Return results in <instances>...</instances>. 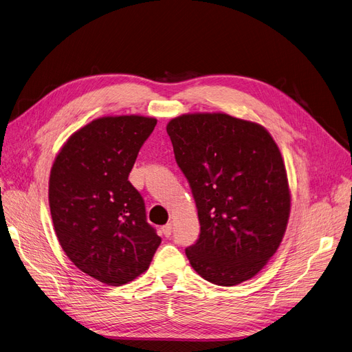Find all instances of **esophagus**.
Segmentation results:
<instances>
[{
    "label": "esophagus",
    "instance_id": "1",
    "mask_svg": "<svg viewBox=\"0 0 352 352\" xmlns=\"http://www.w3.org/2000/svg\"><path fill=\"white\" fill-rule=\"evenodd\" d=\"M161 230H162V233H164V236H166V238H170V236H171V233H173V223L164 225V226L161 228Z\"/></svg>",
    "mask_w": 352,
    "mask_h": 352
}]
</instances>
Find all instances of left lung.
<instances>
[{
    "label": "left lung",
    "mask_w": 352,
    "mask_h": 352,
    "mask_svg": "<svg viewBox=\"0 0 352 352\" xmlns=\"http://www.w3.org/2000/svg\"><path fill=\"white\" fill-rule=\"evenodd\" d=\"M201 225L185 254L218 286L259 273L282 243L290 215L283 157L261 124L225 113H190L167 124Z\"/></svg>",
    "instance_id": "8db88e82"
}]
</instances>
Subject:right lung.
Instances as JSON below:
<instances>
[{
  "instance_id": "obj_1",
  "label": "right lung",
  "mask_w": 352,
  "mask_h": 352,
  "mask_svg": "<svg viewBox=\"0 0 352 352\" xmlns=\"http://www.w3.org/2000/svg\"><path fill=\"white\" fill-rule=\"evenodd\" d=\"M155 124L154 117L135 114L100 117L67 138L51 168L58 241L79 270L109 286L144 273L161 243L129 181Z\"/></svg>"
}]
</instances>
